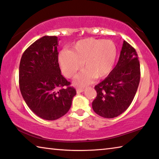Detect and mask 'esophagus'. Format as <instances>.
<instances>
[{"label":"esophagus","instance_id":"obj_1","mask_svg":"<svg viewBox=\"0 0 159 159\" xmlns=\"http://www.w3.org/2000/svg\"><path fill=\"white\" fill-rule=\"evenodd\" d=\"M77 91V93H82L84 91V89H82V88H77V89H76Z\"/></svg>","mask_w":159,"mask_h":159}]
</instances>
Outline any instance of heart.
<instances>
[{"label":"heart","instance_id":"1","mask_svg":"<svg viewBox=\"0 0 159 159\" xmlns=\"http://www.w3.org/2000/svg\"><path fill=\"white\" fill-rule=\"evenodd\" d=\"M118 48L111 40L87 38L78 41L71 50H63L58 54V62L67 77H75L77 72L85 68L77 77L75 84L86 86L93 80L102 79L110 73L115 66Z\"/></svg>","mask_w":159,"mask_h":159}]
</instances>
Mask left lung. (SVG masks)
I'll list each match as a JSON object with an SVG mask.
<instances>
[{
  "instance_id": "1",
  "label": "left lung",
  "mask_w": 159,
  "mask_h": 159,
  "mask_svg": "<svg viewBox=\"0 0 159 159\" xmlns=\"http://www.w3.org/2000/svg\"><path fill=\"white\" fill-rule=\"evenodd\" d=\"M140 80L137 52L124 41L116 66L105 80L95 86L97 96L93 111L103 118H113L125 111L136 94Z\"/></svg>"
}]
</instances>
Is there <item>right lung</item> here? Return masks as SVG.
I'll return each instance as SVG.
<instances>
[{"mask_svg": "<svg viewBox=\"0 0 159 159\" xmlns=\"http://www.w3.org/2000/svg\"><path fill=\"white\" fill-rule=\"evenodd\" d=\"M58 41L55 36H44L36 40L24 52L20 63L22 97L33 113L47 120L66 114L76 95V90L61 75Z\"/></svg>", "mask_w": 159, "mask_h": 159, "instance_id": "add662e5", "label": "right lung"}]
</instances>
